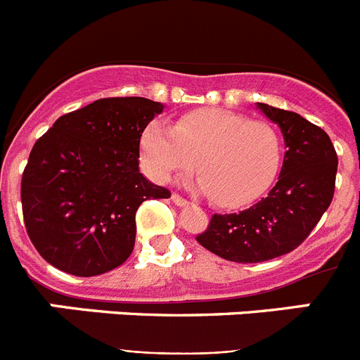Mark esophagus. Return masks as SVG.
<instances>
[{
  "label": "esophagus",
  "mask_w": 360,
  "mask_h": 360,
  "mask_svg": "<svg viewBox=\"0 0 360 360\" xmlns=\"http://www.w3.org/2000/svg\"><path fill=\"white\" fill-rule=\"evenodd\" d=\"M171 200H173V203L174 205H178V207H186L187 205V200L182 198L180 195H176V193H173V195H171Z\"/></svg>",
  "instance_id": "1"
}]
</instances>
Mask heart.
Returning <instances> with one entry per match:
<instances>
[{
	"label": "heart",
	"mask_w": 360,
	"mask_h": 360,
	"mask_svg": "<svg viewBox=\"0 0 360 360\" xmlns=\"http://www.w3.org/2000/svg\"><path fill=\"white\" fill-rule=\"evenodd\" d=\"M146 171L158 182L191 169V182L219 207H243L265 195L281 164V139L272 126L227 110L191 111L174 126L155 120L141 139Z\"/></svg>",
	"instance_id": "1"
}]
</instances>
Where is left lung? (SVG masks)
Masks as SVG:
<instances>
[{"label":"left lung","mask_w":360,"mask_h":360,"mask_svg":"<svg viewBox=\"0 0 360 360\" xmlns=\"http://www.w3.org/2000/svg\"><path fill=\"white\" fill-rule=\"evenodd\" d=\"M283 135L281 173L266 198L232 214H214L198 243L236 263H262L303 243L333 198L337 153L330 136L294 111L256 103Z\"/></svg>","instance_id":"1"}]
</instances>
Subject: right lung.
I'll return each mask as SVG.
<instances>
[{
  "mask_svg": "<svg viewBox=\"0 0 360 360\" xmlns=\"http://www.w3.org/2000/svg\"><path fill=\"white\" fill-rule=\"evenodd\" d=\"M162 111L144 97L98 98L59 117L34 144L21 203L28 236L50 265L91 278L128 259L136 209L171 196L139 169L141 136Z\"/></svg>",
  "mask_w": 360,
  "mask_h": 360,
  "instance_id": "obj_1",
  "label": "right lung"
}]
</instances>
